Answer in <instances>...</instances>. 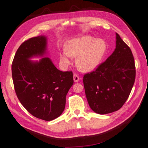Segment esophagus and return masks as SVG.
I'll list each match as a JSON object with an SVG mask.
<instances>
[{"label": "esophagus", "mask_w": 148, "mask_h": 148, "mask_svg": "<svg viewBox=\"0 0 148 148\" xmlns=\"http://www.w3.org/2000/svg\"><path fill=\"white\" fill-rule=\"evenodd\" d=\"M73 79H74V81L75 82H78L79 81V80L80 79V78H79V77L78 75L77 74L75 73L73 75Z\"/></svg>", "instance_id": "esophagus-1"}]
</instances>
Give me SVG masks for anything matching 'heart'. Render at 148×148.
<instances>
[{"instance_id": "obj_1", "label": "heart", "mask_w": 148, "mask_h": 148, "mask_svg": "<svg viewBox=\"0 0 148 148\" xmlns=\"http://www.w3.org/2000/svg\"><path fill=\"white\" fill-rule=\"evenodd\" d=\"M66 50L60 55L62 66H69L72 57H76L75 62L78 69L88 72L99 66L106 53V44L102 39L86 35L68 41Z\"/></svg>"}]
</instances>
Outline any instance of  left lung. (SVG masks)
<instances>
[{
	"instance_id": "obj_1",
	"label": "left lung",
	"mask_w": 148,
	"mask_h": 148,
	"mask_svg": "<svg viewBox=\"0 0 148 148\" xmlns=\"http://www.w3.org/2000/svg\"><path fill=\"white\" fill-rule=\"evenodd\" d=\"M135 79L132 51L116 33L113 53L95 70L84 75V90L90 108L101 115L119 110L127 99Z\"/></svg>"
}]
</instances>
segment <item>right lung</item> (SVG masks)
Listing matches in <instances>:
<instances>
[{"label":"right lung","instance_id":"right-lung-1","mask_svg":"<svg viewBox=\"0 0 148 148\" xmlns=\"http://www.w3.org/2000/svg\"><path fill=\"white\" fill-rule=\"evenodd\" d=\"M46 47L44 36L24 41L16 53L11 70L15 92L22 105L34 116L51 121L63 112L73 76L72 71L57 69L49 58L39 62L28 60L43 56Z\"/></svg>","mask_w":148,"mask_h":148}]
</instances>
